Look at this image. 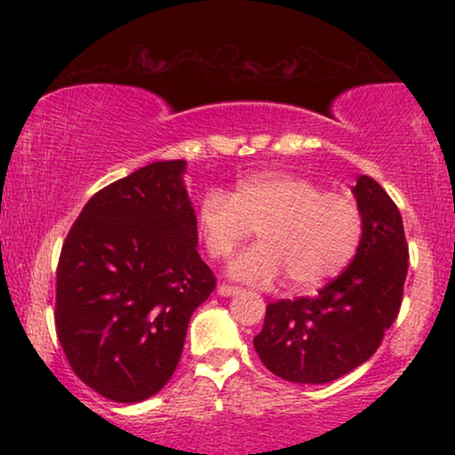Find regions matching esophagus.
<instances>
[{"label":"esophagus","mask_w":455,"mask_h":455,"mask_svg":"<svg viewBox=\"0 0 455 455\" xmlns=\"http://www.w3.org/2000/svg\"><path fill=\"white\" fill-rule=\"evenodd\" d=\"M239 293H242V289H239V286H228V284L218 286V295H220V297H233V295H239Z\"/></svg>","instance_id":"esophagus-1"}]
</instances>
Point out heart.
<instances>
[{
  "label": "heart",
  "mask_w": 455,
  "mask_h": 455,
  "mask_svg": "<svg viewBox=\"0 0 455 455\" xmlns=\"http://www.w3.org/2000/svg\"><path fill=\"white\" fill-rule=\"evenodd\" d=\"M254 228L260 243L235 257L228 275L269 286L286 274L293 289L310 291L351 263L363 213L351 195L278 171L243 177L228 195L210 190L198 203L196 231L213 259L228 257Z\"/></svg>",
  "instance_id": "1"
}]
</instances>
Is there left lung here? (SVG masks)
<instances>
[{
    "mask_svg": "<svg viewBox=\"0 0 455 455\" xmlns=\"http://www.w3.org/2000/svg\"><path fill=\"white\" fill-rule=\"evenodd\" d=\"M363 213L357 252L315 297L267 306L254 338L260 362L291 383L323 385L368 362L398 316L409 271L402 216L387 192L362 175L353 188Z\"/></svg>",
    "mask_w": 455,
    "mask_h": 455,
    "instance_id": "left-lung-1",
    "label": "left lung"
}]
</instances>
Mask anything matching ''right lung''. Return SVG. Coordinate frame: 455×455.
<instances>
[{
    "mask_svg": "<svg viewBox=\"0 0 455 455\" xmlns=\"http://www.w3.org/2000/svg\"><path fill=\"white\" fill-rule=\"evenodd\" d=\"M186 160H160L93 195L57 265L55 327L68 363L113 402L156 395L180 363L216 278L198 257Z\"/></svg>",
    "mask_w": 455,
    "mask_h": 455,
    "instance_id": "right-lung-1",
    "label": "right lung"
}]
</instances>
